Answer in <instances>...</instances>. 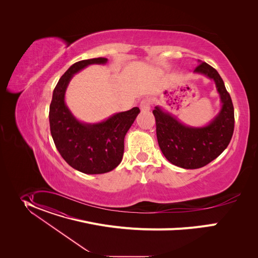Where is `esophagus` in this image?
Masks as SVG:
<instances>
[{
    "label": "esophagus",
    "instance_id": "obj_1",
    "mask_svg": "<svg viewBox=\"0 0 258 258\" xmlns=\"http://www.w3.org/2000/svg\"><path fill=\"white\" fill-rule=\"evenodd\" d=\"M150 107H151V103H150L149 99H143L140 102V109H141V111H149L150 110Z\"/></svg>",
    "mask_w": 258,
    "mask_h": 258
}]
</instances>
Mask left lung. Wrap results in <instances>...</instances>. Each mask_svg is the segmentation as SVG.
<instances>
[{
    "mask_svg": "<svg viewBox=\"0 0 258 258\" xmlns=\"http://www.w3.org/2000/svg\"><path fill=\"white\" fill-rule=\"evenodd\" d=\"M194 73L204 74L216 83L221 97L219 114L206 126L192 127L182 123L171 113L156 106V132L159 147L166 159L183 169L202 168L228 146L234 129V110L229 93L219 73L206 62L199 61Z\"/></svg>",
    "mask_w": 258,
    "mask_h": 258,
    "instance_id": "8db88e82",
    "label": "left lung"
}]
</instances>
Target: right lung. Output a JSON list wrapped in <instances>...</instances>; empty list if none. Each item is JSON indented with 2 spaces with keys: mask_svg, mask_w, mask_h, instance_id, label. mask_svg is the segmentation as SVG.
Wrapping results in <instances>:
<instances>
[{
  "mask_svg": "<svg viewBox=\"0 0 258 258\" xmlns=\"http://www.w3.org/2000/svg\"><path fill=\"white\" fill-rule=\"evenodd\" d=\"M107 60L98 57L75 62L58 80L49 106L50 133L55 147L70 166L88 175L110 172L121 163L125 135L140 113L134 107L92 124L77 120L68 107L66 91L74 74L90 64H105Z\"/></svg>",
  "mask_w": 258,
  "mask_h": 258,
  "instance_id": "1",
  "label": "right lung"
}]
</instances>
